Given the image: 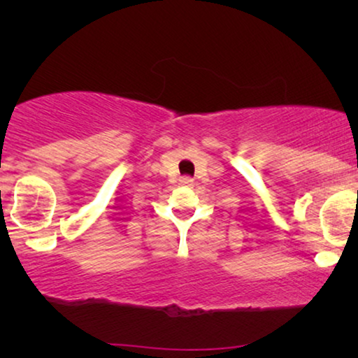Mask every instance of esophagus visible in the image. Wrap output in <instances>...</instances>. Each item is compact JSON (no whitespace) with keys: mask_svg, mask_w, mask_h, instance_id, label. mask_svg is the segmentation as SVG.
Returning <instances> with one entry per match:
<instances>
[{"mask_svg":"<svg viewBox=\"0 0 358 358\" xmlns=\"http://www.w3.org/2000/svg\"><path fill=\"white\" fill-rule=\"evenodd\" d=\"M179 182L182 185H192L194 184V179L189 178V176H184V178L179 179Z\"/></svg>","mask_w":358,"mask_h":358,"instance_id":"34e87169","label":"esophagus"}]
</instances>
